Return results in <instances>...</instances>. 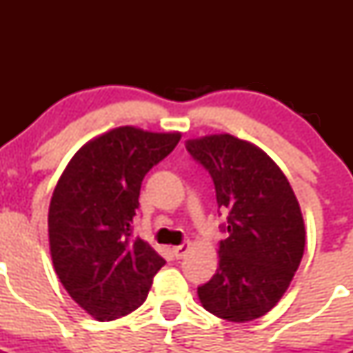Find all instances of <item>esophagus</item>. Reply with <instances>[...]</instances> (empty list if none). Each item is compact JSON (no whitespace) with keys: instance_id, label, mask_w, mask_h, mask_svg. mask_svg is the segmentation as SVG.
I'll return each mask as SVG.
<instances>
[{"instance_id":"1","label":"esophagus","mask_w":353,"mask_h":353,"mask_svg":"<svg viewBox=\"0 0 353 353\" xmlns=\"http://www.w3.org/2000/svg\"><path fill=\"white\" fill-rule=\"evenodd\" d=\"M190 248H191L190 243H184V244H181V245H176V248H172L174 256H176L177 259L184 258V256L188 254V251H190Z\"/></svg>"}]
</instances>
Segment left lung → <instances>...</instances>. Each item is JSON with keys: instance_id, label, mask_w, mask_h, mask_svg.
<instances>
[{"instance_id": "1", "label": "left lung", "mask_w": 353, "mask_h": 353, "mask_svg": "<svg viewBox=\"0 0 353 353\" xmlns=\"http://www.w3.org/2000/svg\"><path fill=\"white\" fill-rule=\"evenodd\" d=\"M186 148L212 176L229 232L220 241L216 273L198 287L199 302L227 321L261 318L283 297L304 254L294 190L261 148L229 133L188 140Z\"/></svg>"}]
</instances>
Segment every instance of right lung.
I'll return each mask as SVG.
<instances>
[{
	"label": "right lung",
	"mask_w": 353,
	"mask_h": 353,
	"mask_svg": "<svg viewBox=\"0 0 353 353\" xmlns=\"http://www.w3.org/2000/svg\"><path fill=\"white\" fill-rule=\"evenodd\" d=\"M181 133L119 126L92 138L68 162L49 205V251L70 297L97 321L140 307L165 259L131 236L145 174Z\"/></svg>",
	"instance_id": "add662e5"
}]
</instances>
